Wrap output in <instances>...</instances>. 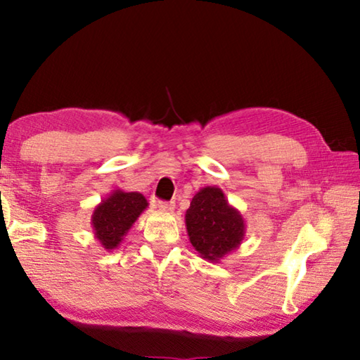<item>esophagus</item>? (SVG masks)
I'll return each instance as SVG.
<instances>
[{
	"label": "esophagus",
	"mask_w": 360,
	"mask_h": 360,
	"mask_svg": "<svg viewBox=\"0 0 360 360\" xmlns=\"http://www.w3.org/2000/svg\"><path fill=\"white\" fill-rule=\"evenodd\" d=\"M158 208H160L162 211H173L174 202H158Z\"/></svg>",
	"instance_id": "1"
}]
</instances>
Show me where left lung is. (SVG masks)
<instances>
[{
    "label": "left lung",
    "instance_id": "left-lung-1",
    "mask_svg": "<svg viewBox=\"0 0 360 360\" xmlns=\"http://www.w3.org/2000/svg\"><path fill=\"white\" fill-rule=\"evenodd\" d=\"M186 227L195 251L210 262H219L238 249L246 235L241 212L217 186L203 187L193 195L186 211Z\"/></svg>",
    "mask_w": 360,
    "mask_h": 360
}]
</instances>
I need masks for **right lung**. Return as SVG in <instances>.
<instances>
[{"label": "right lung", "mask_w": 360, "mask_h": 360, "mask_svg": "<svg viewBox=\"0 0 360 360\" xmlns=\"http://www.w3.org/2000/svg\"><path fill=\"white\" fill-rule=\"evenodd\" d=\"M149 203L143 193L124 192L117 188L95 206L92 214V229L95 238L106 251H112L124 241L131 225L148 208Z\"/></svg>", "instance_id": "right-lung-1"}]
</instances>
